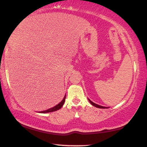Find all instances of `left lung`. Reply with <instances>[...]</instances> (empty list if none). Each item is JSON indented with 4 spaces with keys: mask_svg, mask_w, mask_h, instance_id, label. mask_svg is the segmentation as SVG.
I'll return each mask as SVG.
<instances>
[{
    "mask_svg": "<svg viewBox=\"0 0 147 147\" xmlns=\"http://www.w3.org/2000/svg\"><path fill=\"white\" fill-rule=\"evenodd\" d=\"M88 100H89V102H90V104H91L92 105V106H94L96 107V108H104V109H105V108H107V107H104V106H100V105H98V104H95V103H94V102H92L91 100H90V99H88Z\"/></svg>",
    "mask_w": 147,
    "mask_h": 147,
    "instance_id": "obj_1",
    "label": "left lung"
}]
</instances>
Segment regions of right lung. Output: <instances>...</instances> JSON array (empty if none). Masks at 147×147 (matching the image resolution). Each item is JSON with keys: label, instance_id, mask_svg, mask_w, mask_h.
<instances>
[{"label": "right lung", "instance_id": "obj_1", "mask_svg": "<svg viewBox=\"0 0 147 147\" xmlns=\"http://www.w3.org/2000/svg\"><path fill=\"white\" fill-rule=\"evenodd\" d=\"M65 98H66V95L65 96V97L63 98V99L62 101H61L59 104H58L57 105H56L55 106H54L53 108H51L50 109H48L47 110H45V111H40L39 113H49V112H53V111H57L58 110V109H61L62 108V106H63V104H64L65 101Z\"/></svg>", "mask_w": 147, "mask_h": 147}]
</instances>
